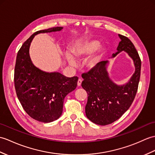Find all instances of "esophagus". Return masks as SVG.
Here are the masks:
<instances>
[{"instance_id": "34e87169", "label": "esophagus", "mask_w": 155, "mask_h": 155, "mask_svg": "<svg viewBox=\"0 0 155 155\" xmlns=\"http://www.w3.org/2000/svg\"><path fill=\"white\" fill-rule=\"evenodd\" d=\"M82 81V80L81 78H79V79H78V82H77V85H78V86H81Z\"/></svg>"}]
</instances>
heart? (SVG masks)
Returning <instances> with one entry per match:
<instances>
[{
  "label": "heart",
  "instance_id": "1",
  "mask_svg": "<svg viewBox=\"0 0 155 155\" xmlns=\"http://www.w3.org/2000/svg\"><path fill=\"white\" fill-rule=\"evenodd\" d=\"M101 44L98 40H90L85 41L78 44L76 48H74L73 50V55L75 58H82V57H87L92 55L100 48ZM66 57L68 62L71 66H75L77 64L76 60L74 57L71 55L70 53H67ZM98 57H94L90 59L88 63V66L90 68L95 67L98 64Z\"/></svg>",
  "mask_w": 155,
  "mask_h": 155
}]
</instances>
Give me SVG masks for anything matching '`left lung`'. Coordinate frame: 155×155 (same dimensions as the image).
<instances>
[{
  "label": "left lung",
  "mask_w": 155,
  "mask_h": 155,
  "mask_svg": "<svg viewBox=\"0 0 155 155\" xmlns=\"http://www.w3.org/2000/svg\"><path fill=\"white\" fill-rule=\"evenodd\" d=\"M121 41L117 52L111 58L122 51L127 53L134 61L135 73L129 81L123 85H117L111 80L107 67L108 61H100L89 72L82 74L84 81L82 87L88 94L85 107L86 116L93 123L106 125L121 117L134 102L141 73V61L134 45L130 39L119 34Z\"/></svg>",
  "instance_id": "left-lung-1"
}]
</instances>
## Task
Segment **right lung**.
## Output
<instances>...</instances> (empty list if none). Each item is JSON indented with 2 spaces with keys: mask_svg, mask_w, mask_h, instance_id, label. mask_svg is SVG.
<instances>
[{
  "mask_svg": "<svg viewBox=\"0 0 155 155\" xmlns=\"http://www.w3.org/2000/svg\"><path fill=\"white\" fill-rule=\"evenodd\" d=\"M63 28L55 27L35 32L21 45L16 57L14 85L18 98L29 116L43 123L60 117L64 99L77 88L78 77H66L58 72L39 69L32 63L29 50L35 35L59 31Z\"/></svg>",
  "mask_w": 155,
  "mask_h": 155,
  "instance_id": "obj_1",
  "label": "right lung"
}]
</instances>
